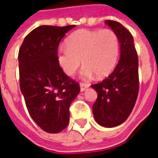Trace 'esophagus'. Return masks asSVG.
Segmentation results:
<instances>
[{
  "label": "esophagus",
  "instance_id": "1",
  "mask_svg": "<svg viewBox=\"0 0 158 158\" xmlns=\"http://www.w3.org/2000/svg\"><path fill=\"white\" fill-rule=\"evenodd\" d=\"M79 85H80V91H85L88 87H89V85H87V84H85V83H80L79 84Z\"/></svg>",
  "mask_w": 158,
  "mask_h": 158
}]
</instances>
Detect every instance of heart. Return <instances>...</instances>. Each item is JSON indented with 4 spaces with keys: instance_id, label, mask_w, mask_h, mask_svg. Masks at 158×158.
I'll return each instance as SVG.
<instances>
[{
    "instance_id": "obj_1",
    "label": "heart",
    "mask_w": 158,
    "mask_h": 158,
    "mask_svg": "<svg viewBox=\"0 0 158 158\" xmlns=\"http://www.w3.org/2000/svg\"><path fill=\"white\" fill-rule=\"evenodd\" d=\"M119 56V40L112 29H81L66 40V45L56 52L59 66L68 75H73L82 63L81 76L89 79L94 74L106 77L113 71Z\"/></svg>"
}]
</instances>
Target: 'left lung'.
<instances>
[{
    "label": "left lung",
    "mask_w": 158,
    "mask_h": 158,
    "mask_svg": "<svg viewBox=\"0 0 158 158\" xmlns=\"http://www.w3.org/2000/svg\"><path fill=\"white\" fill-rule=\"evenodd\" d=\"M105 23L118 37L120 59L107 78L91 85L97 92L92 112L97 123L113 128L124 122L135 106L139 93V64L130 32L116 21L106 20Z\"/></svg>",
    "instance_id": "1"
}]
</instances>
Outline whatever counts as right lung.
Returning a JSON list of instances; mask_svg holds the SVG:
<instances>
[{
    "label": "right lung",
    "instance_id": "add662e5",
    "mask_svg": "<svg viewBox=\"0 0 158 158\" xmlns=\"http://www.w3.org/2000/svg\"><path fill=\"white\" fill-rule=\"evenodd\" d=\"M75 25H42L26 36L19 52V84L29 115L40 129L61 132L69 122V106L79 84L63 72L56 60L59 43Z\"/></svg>",
    "mask_w": 158,
    "mask_h": 158
}]
</instances>
